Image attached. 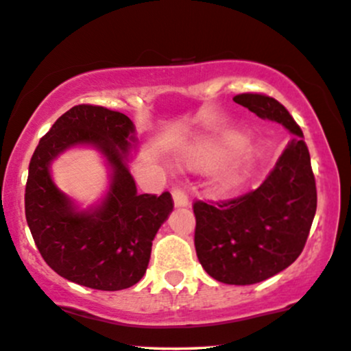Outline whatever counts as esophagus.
<instances>
[{"mask_svg": "<svg viewBox=\"0 0 351 351\" xmlns=\"http://www.w3.org/2000/svg\"><path fill=\"white\" fill-rule=\"evenodd\" d=\"M172 200H174L176 208H185V206L190 205L189 197L180 189H172Z\"/></svg>", "mask_w": 351, "mask_h": 351, "instance_id": "esophagus-1", "label": "esophagus"}]
</instances>
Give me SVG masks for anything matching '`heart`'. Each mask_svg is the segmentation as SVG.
I'll use <instances>...</instances> for the list:
<instances>
[{"label": "heart", "instance_id": "heart-1", "mask_svg": "<svg viewBox=\"0 0 351 351\" xmlns=\"http://www.w3.org/2000/svg\"><path fill=\"white\" fill-rule=\"evenodd\" d=\"M242 141H244V136L236 132L221 133L218 136H208L205 140L193 143L184 151V164L190 169L213 167L215 164L223 161L232 149H236ZM250 166H252V153L247 148H242L234 158L229 159L216 172L213 177L215 187L223 190V192L237 189L247 177Z\"/></svg>", "mask_w": 351, "mask_h": 351}]
</instances>
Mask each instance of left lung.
<instances>
[{"label":"left lung","instance_id":"1","mask_svg":"<svg viewBox=\"0 0 351 351\" xmlns=\"http://www.w3.org/2000/svg\"><path fill=\"white\" fill-rule=\"evenodd\" d=\"M234 102L293 135L263 184L221 205L195 202V250L211 278L254 285L280 274L300 257L313 224L317 192L301 128L278 101L239 94Z\"/></svg>","mask_w":351,"mask_h":351}]
</instances>
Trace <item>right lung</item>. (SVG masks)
Instances as JSON below:
<instances>
[{"mask_svg": "<svg viewBox=\"0 0 351 351\" xmlns=\"http://www.w3.org/2000/svg\"><path fill=\"white\" fill-rule=\"evenodd\" d=\"M89 145L110 171V187L88 209L58 189L51 164L64 150ZM136 130L125 114L75 106L38 141L29 164L25 219L43 261L73 283L102 291L136 285L148 268L153 239L174 203L169 192L140 195L130 174Z\"/></svg>", "mask_w": 351, "mask_h": 351, "instance_id": "right-lung-1", "label": "right lung"}]
</instances>
